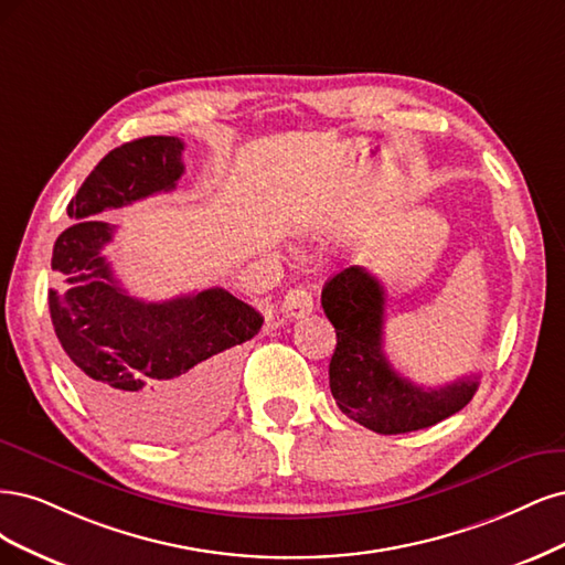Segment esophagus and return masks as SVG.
<instances>
[{"mask_svg":"<svg viewBox=\"0 0 565 565\" xmlns=\"http://www.w3.org/2000/svg\"><path fill=\"white\" fill-rule=\"evenodd\" d=\"M312 307H315L312 294H309V290L302 288V286L290 288L288 294H286V298H284V302H281V309H284V315H286L288 319L307 317L309 312H312Z\"/></svg>","mask_w":565,"mask_h":565,"instance_id":"1","label":"esophagus"}]
</instances>
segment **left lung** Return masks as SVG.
Here are the masks:
<instances>
[{
  "mask_svg": "<svg viewBox=\"0 0 565 565\" xmlns=\"http://www.w3.org/2000/svg\"><path fill=\"white\" fill-rule=\"evenodd\" d=\"M321 307L335 329L329 377L338 408L377 434L425 429L462 411L479 375L425 390L398 375L382 352L385 288L366 267H348L326 281Z\"/></svg>",
  "mask_w": 565,
  "mask_h": 565,
  "instance_id": "1",
  "label": "left lung"
}]
</instances>
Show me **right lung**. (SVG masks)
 Segmentation results:
<instances>
[{"instance_id": "1", "label": "right lung", "mask_w": 565, "mask_h": 565, "mask_svg": "<svg viewBox=\"0 0 565 565\" xmlns=\"http://www.w3.org/2000/svg\"><path fill=\"white\" fill-rule=\"evenodd\" d=\"M185 142L148 136L105 154L67 204L72 223L53 244L49 290L53 331L77 390L107 423L138 439L192 434L227 404L239 344L263 317L225 288L145 302L126 294L103 246L115 225L94 217L157 192L183 175Z\"/></svg>"}]
</instances>
